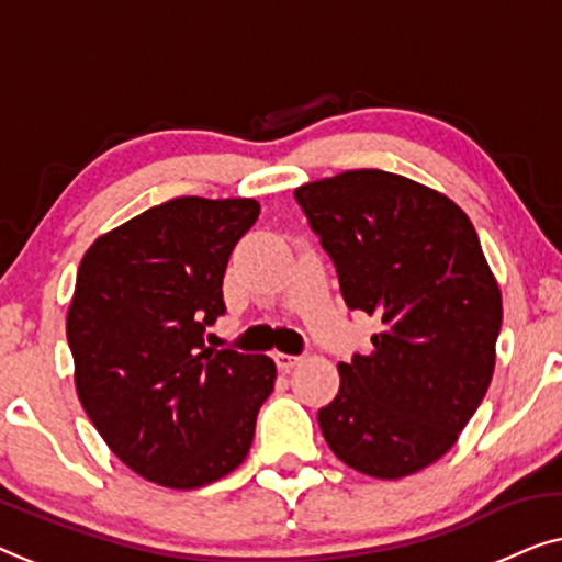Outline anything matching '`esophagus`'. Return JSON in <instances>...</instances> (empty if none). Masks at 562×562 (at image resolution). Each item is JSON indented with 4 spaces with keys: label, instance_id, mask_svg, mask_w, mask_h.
<instances>
[{
    "label": "esophagus",
    "instance_id": "obj_1",
    "mask_svg": "<svg viewBox=\"0 0 562 562\" xmlns=\"http://www.w3.org/2000/svg\"><path fill=\"white\" fill-rule=\"evenodd\" d=\"M299 360H301V357H296V355H286V352H273V362H276V368H279L281 372H289L291 368H296Z\"/></svg>",
    "mask_w": 562,
    "mask_h": 562
}]
</instances>
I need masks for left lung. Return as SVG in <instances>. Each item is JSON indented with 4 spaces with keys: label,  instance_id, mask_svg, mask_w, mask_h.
Listing matches in <instances>:
<instances>
[{
    "label": "left lung",
    "instance_id": "left-lung-1",
    "mask_svg": "<svg viewBox=\"0 0 562 562\" xmlns=\"http://www.w3.org/2000/svg\"><path fill=\"white\" fill-rule=\"evenodd\" d=\"M347 308L378 316L370 355L339 362L319 411L329 449L375 479L441 459L484 401L502 296L474 225L428 187L352 169L294 192Z\"/></svg>",
    "mask_w": 562,
    "mask_h": 562
}]
</instances>
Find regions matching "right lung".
<instances>
[{"mask_svg": "<svg viewBox=\"0 0 562 562\" xmlns=\"http://www.w3.org/2000/svg\"><path fill=\"white\" fill-rule=\"evenodd\" d=\"M258 213L246 198L169 200L101 235L78 268L65 329L80 403L128 469L169 490L238 469L273 393L271 357L205 345Z\"/></svg>", "mask_w": 562, "mask_h": 562, "instance_id": "right-lung-1", "label": "right lung"}]
</instances>
